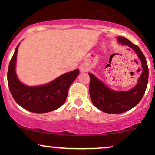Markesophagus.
I'll list each match as a JSON object with an SVG mask.
<instances>
[{"instance_id": "obj_1", "label": "esophagus", "mask_w": 155, "mask_h": 155, "mask_svg": "<svg viewBox=\"0 0 155 155\" xmlns=\"http://www.w3.org/2000/svg\"><path fill=\"white\" fill-rule=\"evenodd\" d=\"M80 71L82 72V73H84V72H87L88 71V68L87 67L86 65H81V66H80Z\"/></svg>"}]
</instances>
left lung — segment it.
I'll use <instances>...</instances> for the list:
<instances>
[{
    "label": "left lung",
    "instance_id": "obj_1",
    "mask_svg": "<svg viewBox=\"0 0 155 155\" xmlns=\"http://www.w3.org/2000/svg\"><path fill=\"white\" fill-rule=\"evenodd\" d=\"M123 45H128L136 53L141 62L142 74L134 87L128 91H114L108 87L101 80L89 73L90 77V94L93 104L101 111L116 114L126 112L135 107L143 98L147 88L149 71L143 53L138 46L124 37H118Z\"/></svg>",
    "mask_w": 155,
    "mask_h": 155
}]
</instances>
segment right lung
Returning a JSON list of instances; mask_svg holds the SVG:
<instances>
[{"label":"right lung","mask_w":155,"mask_h":155,"mask_svg":"<svg viewBox=\"0 0 155 155\" xmlns=\"http://www.w3.org/2000/svg\"><path fill=\"white\" fill-rule=\"evenodd\" d=\"M19 45L10 61L8 71V87L15 101L23 109L34 113H46L58 109L66 100L68 89L79 75V70L63 74L44 85H25L19 80L15 73Z\"/></svg>","instance_id":"right-lung-1"}]
</instances>
